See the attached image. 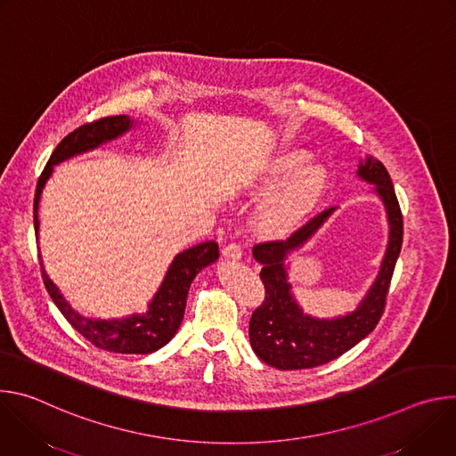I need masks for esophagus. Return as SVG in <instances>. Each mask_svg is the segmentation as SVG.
<instances>
[{
  "mask_svg": "<svg viewBox=\"0 0 456 456\" xmlns=\"http://www.w3.org/2000/svg\"><path fill=\"white\" fill-rule=\"evenodd\" d=\"M241 254H243V250H241V247L238 243H229V245L224 247V256L227 259H240Z\"/></svg>",
  "mask_w": 456,
  "mask_h": 456,
  "instance_id": "esophagus-1",
  "label": "esophagus"
}]
</instances>
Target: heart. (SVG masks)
<instances>
[{"mask_svg":"<svg viewBox=\"0 0 456 456\" xmlns=\"http://www.w3.org/2000/svg\"><path fill=\"white\" fill-rule=\"evenodd\" d=\"M306 162V151L287 150L269 160L256 175L240 180L236 185L240 194L265 192L289 176L259 211L257 227L265 234H283L292 231L310 211H314L327 192L330 182L327 167Z\"/></svg>","mask_w":456,"mask_h":456,"instance_id":"1","label":"heart"}]
</instances>
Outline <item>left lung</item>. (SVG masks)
<instances>
[{"label": "left lung", "instance_id": "obj_1", "mask_svg": "<svg viewBox=\"0 0 456 456\" xmlns=\"http://www.w3.org/2000/svg\"><path fill=\"white\" fill-rule=\"evenodd\" d=\"M357 175L377 185L375 191L387 213L389 241L380 273L355 312L338 319H314L301 312L290 294L285 257L322 225L334 208L308 220L287 240L256 243L252 254L262 264L259 278L265 287V299L250 315L248 338L252 350L265 364L278 370H306L330 362L362 341L384 314L389 283L403 247L404 222L392 178L382 162L366 159Z\"/></svg>", "mask_w": 456, "mask_h": 456}]
</instances>
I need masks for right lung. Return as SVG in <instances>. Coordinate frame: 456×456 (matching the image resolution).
Listing matches in <instances>:
<instances>
[{
  "instance_id": "1",
  "label": "right lung",
  "mask_w": 456,
  "mask_h": 456,
  "mask_svg": "<svg viewBox=\"0 0 456 456\" xmlns=\"http://www.w3.org/2000/svg\"><path fill=\"white\" fill-rule=\"evenodd\" d=\"M132 120L126 115H110L97 118L94 122H86L76 127L72 134L64 137L53 153L50 155L36 187V199H34V229L37 236L39 220H37V208L39 197L43 187L52 175L55 164L67 160L77 153L94 150L106 141L117 139L124 132L132 127ZM220 256L216 241H204L200 245H194L183 252H180L175 262L171 264L164 283L160 285L159 292L155 294L148 314L144 315H129L126 319H86L79 315L67 301L62 299L57 287L46 276L43 264H41V276L46 292L50 294L55 306L61 310L72 327L88 339L94 346L113 352V354H151L164 345H167L183 319L187 292L191 281L194 280L204 267L216 262Z\"/></svg>"
}]
</instances>
